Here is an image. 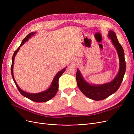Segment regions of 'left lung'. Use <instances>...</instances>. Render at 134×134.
Returning <instances> with one entry per match:
<instances>
[{
  "label": "left lung",
  "instance_id": "obj_1",
  "mask_svg": "<svg viewBox=\"0 0 134 134\" xmlns=\"http://www.w3.org/2000/svg\"><path fill=\"white\" fill-rule=\"evenodd\" d=\"M108 37L117 50L119 58V70L115 78L111 82L102 84H92L85 80L80 70L77 69L76 79L78 88L83 94L88 98L95 100H100L115 93L121 86L126 71V63L124 51L120 44L116 34L112 30H109Z\"/></svg>",
  "mask_w": 134,
  "mask_h": 134
}]
</instances>
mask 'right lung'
Instances as JSON below:
<instances>
[{"label":"right lung","instance_id":"right-lung-1","mask_svg":"<svg viewBox=\"0 0 134 134\" xmlns=\"http://www.w3.org/2000/svg\"><path fill=\"white\" fill-rule=\"evenodd\" d=\"M36 33V32H31V33L28 34L26 36V37L23 40V41H22V43H21V44H20L19 47L14 52L13 57H12V66H11V73H12V78H13V79L16 85V86H17L20 93H21V94L23 96H24L25 97H26V98H28L32 101H34V102H47V101L50 100L56 95V93H57L58 90V88H59V79L60 77L62 76V75L64 73V71L66 70V69L67 66L64 68L63 69L59 71L58 73L56 74L53 80H52V82L50 85V87L48 88L47 90L44 91L43 92L37 93H28V92H25V91H23L22 90H21V89L18 86L17 82H15L14 77V75H13V65H14V58H15V56L16 54H17V52H18L19 50L20 49V47H21L22 45H23V44L25 43L26 42H27L28 40V39L30 38L32 36H34Z\"/></svg>","mask_w":134,"mask_h":134}]
</instances>
